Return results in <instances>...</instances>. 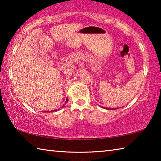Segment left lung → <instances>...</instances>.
I'll list each match as a JSON object with an SVG mask.
<instances>
[{
  "label": "left lung",
  "mask_w": 161,
  "mask_h": 161,
  "mask_svg": "<svg viewBox=\"0 0 161 161\" xmlns=\"http://www.w3.org/2000/svg\"><path fill=\"white\" fill-rule=\"evenodd\" d=\"M102 108H105V109H108V110H115V109H117V108H107V107H102Z\"/></svg>",
  "instance_id": "obj_1"
}]
</instances>
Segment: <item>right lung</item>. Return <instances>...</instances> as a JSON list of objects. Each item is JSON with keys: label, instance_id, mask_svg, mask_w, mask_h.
Wrapping results in <instances>:
<instances>
[{"label": "right lung", "instance_id": "add662e5", "mask_svg": "<svg viewBox=\"0 0 161 161\" xmlns=\"http://www.w3.org/2000/svg\"><path fill=\"white\" fill-rule=\"evenodd\" d=\"M67 101H68V99H67H67H66V102H65V103H66L67 102ZM64 104H65V103H64ZM64 104L63 105V106H62V107H64ZM59 108H58V109H55V110H53V111H50V112H54V111H59ZM44 112H46V111H44ZM48 112H49V111H48Z\"/></svg>", "mask_w": 161, "mask_h": 161}]
</instances>
